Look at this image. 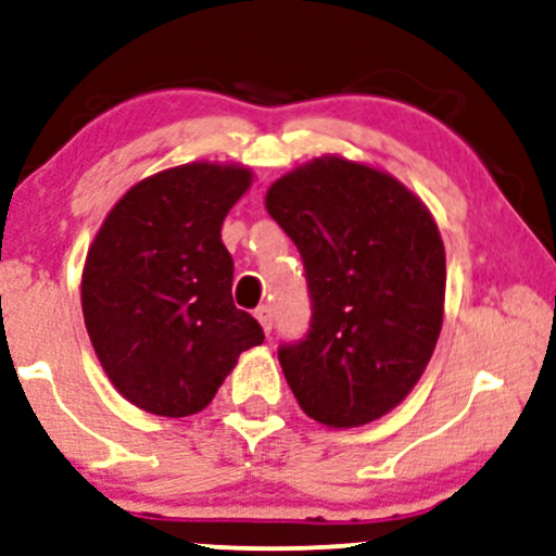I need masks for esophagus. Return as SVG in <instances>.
Masks as SVG:
<instances>
[{
	"label": "esophagus",
	"instance_id": "obj_1",
	"mask_svg": "<svg viewBox=\"0 0 556 556\" xmlns=\"http://www.w3.org/2000/svg\"><path fill=\"white\" fill-rule=\"evenodd\" d=\"M253 316H256V321L261 324V329H264L266 334H269V331H271V308H269V305H258V308L253 311Z\"/></svg>",
	"mask_w": 556,
	"mask_h": 556
}]
</instances>
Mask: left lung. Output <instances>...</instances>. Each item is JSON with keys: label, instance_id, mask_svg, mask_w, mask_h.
<instances>
[{"label": "left lung", "instance_id": "8db88e82", "mask_svg": "<svg viewBox=\"0 0 556 556\" xmlns=\"http://www.w3.org/2000/svg\"><path fill=\"white\" fill-rule=\"evenodd\" d=\"M264 203L298 245L314 300L308 337L279 350L287 384L316 424H374L413 392L442 331L437 222L387 169L337 154L298 164Z\"/></svg>", "mask_w": 556, "mask_h": 556}]
</instances>
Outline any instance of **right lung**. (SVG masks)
<instances>
[{
	"label": "right lung",
	"mask_w": 556,
	"mask_h": 556,
	"mask_svg": "<svg viewBox=\"0 0 556 556\" xmlns=\"http://www.w3.org/2000/svg\"><path fill=\"white\" fill-rule=\"evenodd\" d=\"M235 162H190L146 177L110 208L83 264L93 353L127 402L164 418L201 413L264 342L232 303L222 222L251 188Z\"/></svg>",
	"instance_id": "1"
}]
</instances>
